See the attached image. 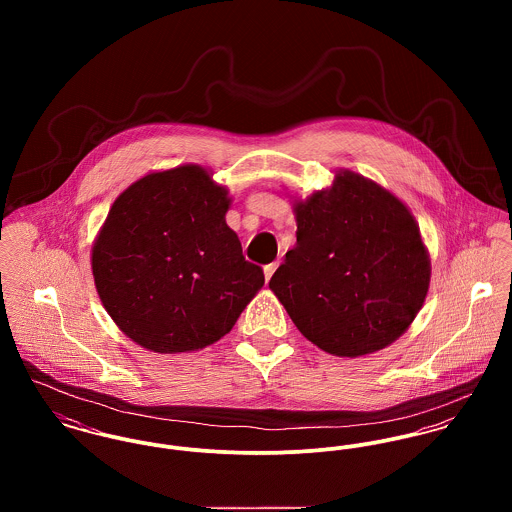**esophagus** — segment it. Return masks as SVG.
<instances>
[{
    "instance_id": "34e87169",
    "label": "esophagus",
    "mask_w": 512,
    "mask_h": 512,
    "mask_svg": "<svg viewBox=\"0 0 512 512\" xmlns=\"http://www.w3.org/2000/svg\"><path fill=\"white\" fill-rule=\"evenodd\" d=\"M278 266H280V262H274V264H268V266L264 268V278H266V282L272 280V276H274V272L278 270Z\"/></svg>"
}]
</instances>
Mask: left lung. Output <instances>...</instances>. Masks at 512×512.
I'll return each mask as SVG.
<instances>
[{
  "mask_svg": "<svg viewBox=\"0 0 512 512\" xmlns=\"http://www.w3.org/2000/svg\"><path fill=\"white\" fill-rule=\"evenodd\" d=\"M297 242L270 280L299 333L335 357H365L408 331L430 290L432 262L412 211L388 189L335 171L293 199Z\"/></svg>",
  "mask_w": 512,
  "mask_h": 512,
  "instance_id": "8db88e82",
  "label": "left lung"
}]
</instances>
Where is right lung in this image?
Listing matches in <instances>:
<instances>
[{
  "mask_svg": "<svg viewBox=\"0 0 512 512\" xmlns=\"http://www.w3.org/2000/svg\"><path fill=\"white\" fill-rule=\"evenodd\" d=\"M232 199L195 163L151 171L118 195L92 244L100 301L147 351L193 353L224 337L264 286L226 224Z\"/></svg>",
  "mask_w": 512,
  "mask_h": 512,
  "instance_id": "1",
  "label": "right lung"
}]
</instances>
